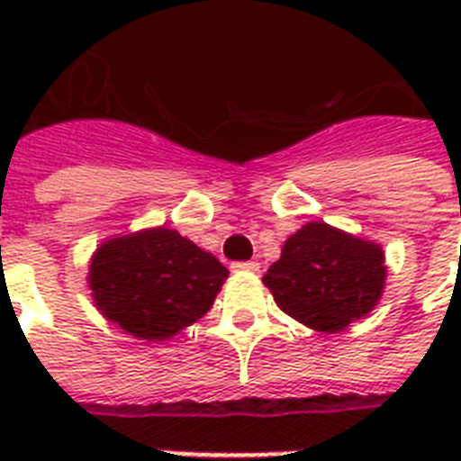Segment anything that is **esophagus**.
Wrapping results in <instances>:
<instances>
[{
	"instance_id": "obj_1",
	"label": "esophagus",
	"mask_w": 461,
	"mask_h": 461,
	"mask_svg": "<svg viewBox=\"0 0 461 461\" xmlns=\"http://www.w3.org/2000/svg\"><path fill=\"white\" fill-rule=\"evenodd\" d=\"M258 263H256V260H241V263H234V266H231V270H234V273H258Z\"/></svg>"
}]
</instances>
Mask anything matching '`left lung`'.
<instances>
[{"instance_id": "8db88e82", "label": "left lung", "mask_w": 461, "mask_h": 461, "mask_svg": "<svg viewBox=\"0 0 461 461\" xmlns=\"http://www.w3.org/2000/svg\"><path fill=\"white\" fill-rule=\"evenodd\" d=\"M385 251L325 222H308L282 246L263 285L277 306L318 332H342L378 306Z\"/></svg>"}]
</instances>
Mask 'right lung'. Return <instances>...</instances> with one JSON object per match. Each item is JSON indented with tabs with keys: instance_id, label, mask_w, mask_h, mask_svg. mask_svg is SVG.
I'll use <instances>...</instances> for the list:
<instances>
[{
	"instance_id": "obj_1",
	"label": "right lung",
	"mask_w": 461,
	"mask_h": 461,
	"mask_svg": "<svg viewBox=\"0 0 461 461\" xmlns=\"http://www.w3.org/2000/svg\"><path fill=\"white\" fill-rule=\"evenodd\" d=\"M227 277L212 253L167 227L107 239L88 266L97 311L146 342L172 339L203 318Z\"/></svg>"
}]
</instances>
